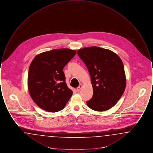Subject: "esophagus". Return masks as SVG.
Returning a JSON list of instances; mask_svg holds the SVG:
<instances>
[{
  "instance_id": "34e87169",
  "label": "esophagus",
  "mask_w": 153,
  "mask_h": 153,
  "mask_svg": "<svg viewBox=\"0 0 153 153\" xmlns=\"http://www.w3.org/2000/svg\"><path fill=\"white\" fill-rule=\"evenodd\" d=\"M82 87V84H80V85L76 88V91H77V92H79L80 91V89H81V88Z\"/></svg>"
}]
</instances>
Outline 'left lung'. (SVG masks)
Here are the masks:
<instances>
[{"instance_id":"left-lung-1","label":"left lung","mask_w":153,"mask_h":153,"mask_svg":"<svg viewBox=\"0 0 153 153\" xmlns=\"http://www.w3.org/2000/svg\"><path fill=\"white\" fill-rule=\"evenodd\" d=\"M77 54L87 68L93 87L88 106L96 111L108 110L117 104L126 88L122 59L114 52L97 46L79 49Z\"/></svg>"}]
</instances>
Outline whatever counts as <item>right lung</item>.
<instances>
[{
    "instance_id": "1",
    "label": "right lung",
    "mask_w": 153,
    "mask_h": 153,
    "mask_svg": "<svg viewBox=\"0 0 153 153\" xmlns=\"http://www.w3.org/2000/svg\"><path fill=\"white\" fill-rule=\"evenodd\" d=\"M76 54V51L58 49L41 53L30 65L27 85L30 95L36 105L51 112L65 107L73 94L68 87L62 71Z\"/></svg>"
}]
</instances>
